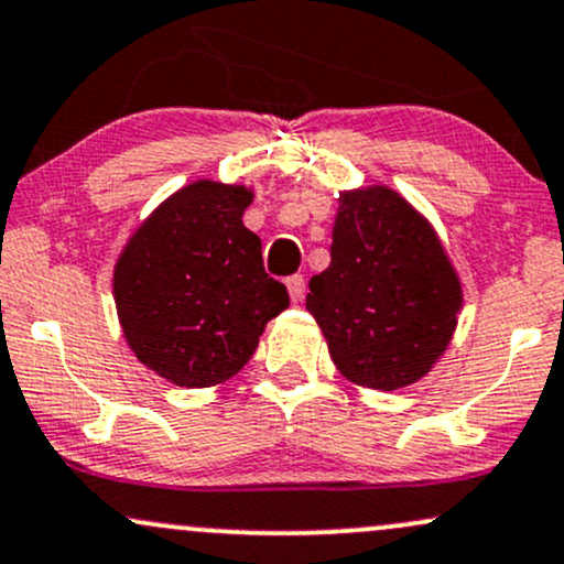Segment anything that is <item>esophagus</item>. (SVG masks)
Instances as JSON below:
<instances>
[{
  "instance_id": "34e87169",
  "label": "esophagus",
  "mask_w": 564,
  "mask_h": 564,
  "mask_svg": "<svg viewBox=\"0 0 564 564\" xmlns=\"http://www.w3.org/2000/svg\"><path fill=\"white\" fill-rule=\"evenodd\" d=\"M286 289H289L291 302H302L304 289H307V283H304V275H289L286 278Z\"/></svg>"
}]
</instances>
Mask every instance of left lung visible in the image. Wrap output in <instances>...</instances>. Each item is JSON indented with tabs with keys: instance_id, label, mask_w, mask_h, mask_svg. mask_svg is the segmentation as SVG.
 <instances>
[{
	"instance_id": "1",
	"label": "left lung",
	"mask_w": 564,
	"mask_h": 564,
	"mask_svg": "<svg viewBox=\"0 0 564 564\" xmlns=\"http://www.w3.org/2000/svg\"><path fill=\"white\" fill-rule=\"evenodd\" d=\"M307 310L347 381L397 391L449 347L463 283L429 217L376 183L338 192L330 264L312 275Z\"/></svg>"
}]
</instances>
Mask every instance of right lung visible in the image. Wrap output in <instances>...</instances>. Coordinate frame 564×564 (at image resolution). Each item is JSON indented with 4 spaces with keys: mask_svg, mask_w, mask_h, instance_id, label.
Here are the masks:
<instances>
[{
    "mask_svg": "<svg viewBox=\"0 0 564 564\" xmlns=\"http://www.w3.org/2000/svg\"><path fill=\"white\" fill-rule=\"evenodd\" d=\"M252 199L241 183H188L152 209L115 262L128 347L181 389L234 378L289 307L286 286L264 273L260 236L241 220Z\"/></svg>",
    "mask_w": 564,
    "mask_h": 564,
    "instance_id": "1",
    "label": "right lung"
}]
</instances>
